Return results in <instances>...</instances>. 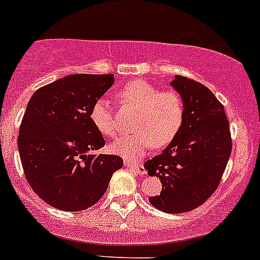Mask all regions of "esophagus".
<instances>
[{"label":"esophagus","mask_w":260,"mask_h":260,"mask_svg":"<svg viewBox=\"0 0 260 260\" xmlns=\"http://www.w3.org/2000/svg\"><path fill=\"white\" fill-rule=\"evenodd\" d=\"M125 165L127 168H130V169H133V171L137 172L138 174H141V176L146 174V169H144L143 165L139 164V162H133V161H128V160H126Z\"/></svg>","instance_id":"esophagus-1"}]
</instances>
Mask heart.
I'll return each instance as SVG.
<instances>
[{"mask_svg": "<svg viewBox=\"0 0 260 260\" xmlns=\"http://www.w3.org/2000/svg\"><path fill=\"white\" fill-rule=\"evenodd\" d=\"M123 104L137 110L132 135L119 138L110 144V151L126 158L141 157L155 144L165 147L176 139L185 121V103L180 93L160 91L144 80H132L119 91ZM91 119L99 132L113 138L118 133L116 119L108 100L93 104Z\"/></svg>", "mask_w": 260, "mask_h": 260, "instance_id": "heart-1", "label": "heart"}]
</instances>
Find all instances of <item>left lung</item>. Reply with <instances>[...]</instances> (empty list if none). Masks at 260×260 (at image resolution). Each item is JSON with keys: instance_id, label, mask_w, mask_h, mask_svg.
Instances as JSON below:
<instances>
[{"instance_id": "obj_1", "label": "left lung", "mask_w": 260, "mask_h": 260, "mask_svg": "<svg viewBox=\"0 0 260 260\" xmlns=\"http://www.w3.org/2000/svg\"><path fill=\"white\" fill-rule=\"evenodd\" d=\"M171 84L183 99L185 121L176 139L144 168L162 183L150 203L162 212L182 213L199 207L217 189L232 138L224 107L207 87L181 75Z\"/></svg>"}]
</instances>
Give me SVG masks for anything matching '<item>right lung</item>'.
<instances>
[{
	"label": "right lung",
	"mask_w": 260,
	"mask_h": 260,
	"mask_svg": "<svg viewBox=\"0 0 260 260\" xmlns=\"http://www.w3.org/2000/svg\"><path fill=\"white\" fill-rule=\"evenodd\" d=\"M113 74H73L41 87L23 116L18 150L24 176L45 203L75 212L91 207L122 168L116 155H95L105 141L91 119Z\"/></svg>",
	"instance_id": "1"
}]
</instances>
